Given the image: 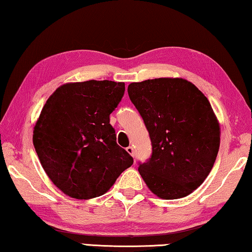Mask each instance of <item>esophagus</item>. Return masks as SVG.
Instances as JSON below:
<instances>
[{
  "instance_id": "esophagus-1",
  "label": "esophagus",
  "mask_w": 252,
  "mask_h": 252,
  "mask_svg": "<svg viewBox=\"0 0 252 252\" xmlns=\"http://www.w3.org/2000/svg\"><path fill=\"white\" fill-rule=\"evenodd\" d=\"M126 151L130 154L131 157H134V156H135V152H134V148H133V146H128V148L126 149Z\"/></svg>"
}]
</instances>
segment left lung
<instances>
[{"instance_id": "left-lung-1", "label": "left lung", "mask_w": 252, "mask_h": 252, "mask_svg": "<svg viewBox=\"0 0 252 252\" xmlns=\"http://www.w3.org/2000/svg\"><path fill=\"white\" fill-rule=\"evenodd\" d=\"M130 101L149 131L152 154L138 172L163 199L188 196L204 183L218 157L220 125L208 99L184 79L130 83Z\"/></svg>"}]
</instances>
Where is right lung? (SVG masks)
I'll list each match as a JSON object with an SVG mask.
<instances>
[{
    "mask_svg": "<svg viewBox=\"0 0 252 252\" xmlns=\"http://www.w3.org/2000/svg\"><path fill=\"white\" fill-rule=\"evenodd\" d=\"M124 94L125 83L90 80L64 84L46 101L33 145L49 179L67 196H101L133 164L109 118Z\"/></svg>",
    "mask_w": 252,
    "mask_h": 252,
    "instance_id": "right-lung-1",
    "label": "right lung"
}]
</instances>
